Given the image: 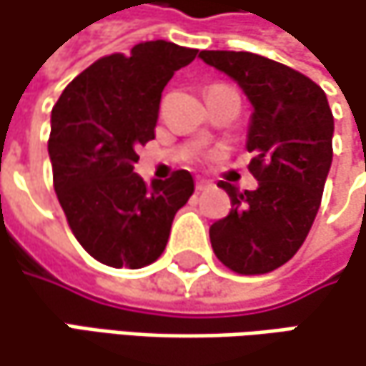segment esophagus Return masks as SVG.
Wrapping results in <instances>:
<instances>
[{
	"mask_svg": "<svg viewBox=\"0 0 366 366\" xmlns=\"http://www.w3.org/2000/svg\"><path fill=\"white\" fill-rule=\"evenodd\" d=\"M209 186H212L209 180H203V178H199V180H197V190H207Z\"/></svg>",
	"mask_w": 366,
	"mask_h": 366,
	"instance_id": "obj_1",
	"label": "esophagus"
}]
</instances>
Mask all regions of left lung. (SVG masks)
<instances>
[{"instance_id":"8db88e82","label":"left lung","mask_w":366,"mask_h":366,"mask_svg":"<svg viewBox=\"0 0 366 366\" xmlns=\"http://www.w3.org/2000/svg\"><path fill=\"white\" fill-rule=\"evenodd\" d=\"M199 58L228 75L251 104L247 150L255 190L219 182L232 209L209 228L217 259L239 274H264L306 241L333 161V113L306 75L251 51L203 50Z\"/></svg>"}]
</instances>
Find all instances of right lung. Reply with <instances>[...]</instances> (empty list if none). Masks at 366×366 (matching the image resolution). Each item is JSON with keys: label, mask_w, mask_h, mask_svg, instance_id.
Returning a JSON list of instances; mask_svg holds the SVG:
<instances>
[{"label": "right lung", "mask_w": 366, "mask_h": 366, "mask_svg": "<svg viewBox=\"0 0 366 366\" xmlns=\"http://www.w3.org/2000/svg\"><path fill=\"white\" fill-rule=\"evenodd\" d=\"M197 51L157 39L104 56L66 85L51 109L54 190L77 241L107 266L152 264L194 192L186 169L147 186L134 165L136 149L154 138L163 87Z\"/></svg>", "instance_id": "right-lung-1"}]
</instances>
